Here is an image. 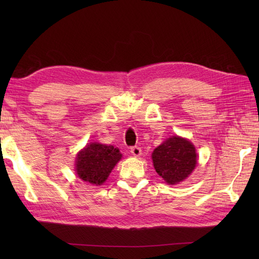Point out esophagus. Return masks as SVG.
I'll return each mask as SVG.
<instances>
[{
	"label": "esophagus",
	"instance_id": "obj_1",
	"mask_svg": "<svg viewBox=\"0 0 259 259\" xmlns=\"http://www.w3.org/2000/svg\"><path fill=\"white\" fill-rule=\"evenodd\" d=\"M130 152L133 153L135 157H139L141 155V148L138 146H135V147H131L130 148Z\"/></svg>",
	"mask_w": 259,
	"mask_h": 259
}]
</instances>
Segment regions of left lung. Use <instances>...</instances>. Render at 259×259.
Here are the masks:
<instances>
[{"label":"left lung","mask_w":259,"mask_h":259,"mask_svg":"<svg viewBox=\"0 0 259 259\" xmlns=\"http://www.w3.org/2000/svg\"><path fill=\"white\" fill-rule=\"evenodd\" d=\"M156 171L169 185L178 184L192 172L197 164L194 145L180 137H171L152 152Z\"/></svg>","instance_id":"left-lung-1"}]
</instances>
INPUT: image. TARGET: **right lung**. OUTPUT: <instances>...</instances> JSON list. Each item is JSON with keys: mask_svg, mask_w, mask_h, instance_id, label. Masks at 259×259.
Segmentation results:
<instances>
[{"mask_svg": "<svg viewBox=\"0 0 259 259\" xmlns=\"http://www.w3.org/2000/svg\"><path fill=\"white\" fill-rule=\"evenodd\" d=\"M121 156L119 149L112 146L90 144L76 156V174L87 183L101 185L107 180Z\"/></svg>", "mask_w": 259, "mask_h": 259, "instance_id": "1", "label": "right lung"}]
</instances>
